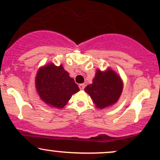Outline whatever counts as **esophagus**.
<instances>
[{"label": "esophagus", "instance_id": "esophagus-1", "mask_svg": "<svg viewBox=\"0 0 160 160\" xmlns=\"http://www.w3.org/2000/svg\"><path fill=\"white\" fill-rule=\"evenodd\" d=\"M79 88H80V90H83L84 88H85V84L84 83H81L79 85Z\"/></svg>", "mask_w": 160, "mask_h": 160}]
</instances>
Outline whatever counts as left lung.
<instances>
[{"instance_id": "8db88e82", "label": "left lung", "mask_w": 160, "mask_h": 160, "mask_svg": "<svg viewBox=\"0 0 160 160\" xmlns=\"http://www.w3.org/2000/svg\"><path fill=\"white\" fill-rule=\"evenodd\" d=\"M123 84L120 77L111 68L102 71L97 70L92 83L84 89L90 95L95 107L100 109L113 105L122 93Z\"/></svg>"}]
</instances>
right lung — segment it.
<instances>
[{"mask_svg":"<svg viewBox=\"0 0 160 160\" xmlns=\"http://www.w3.org/2000/svg\"><path fill=\"white\" fill-rule=\"evenodd\" d=\"M36 89L41 100L51 107L62 108L73 94L80 91L74 79L70 78L63 66L50 63L38 70Z\"/></svg>","mask_w":160,"mask_h":160,"instance_id":"1","label":"right lung"}]
</instances>
